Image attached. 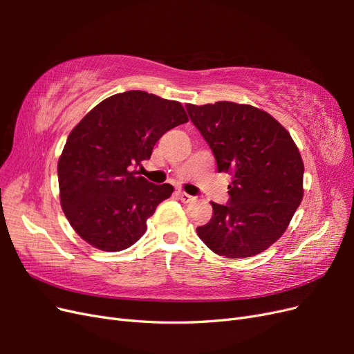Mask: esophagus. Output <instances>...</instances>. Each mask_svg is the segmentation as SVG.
Listing matches in <instances>:
<instances>
[{"label":"esophagus","instance_id":"34e87169","mask_svg":"<svg viewBox=\"0 0 354 354\" xmlns=\"http://www.w3.org/2000/svg\"><path fill=\"white\" fill-rule=\"evenodd\" d=\"M177 195H178V198L183 201L185 203H190V202H194L196 198L195 196H192V195H189V194H186V192H181V190H178L177 192Z\"/></svg>","mask_w":354,"mask_h":354}]
</instances>
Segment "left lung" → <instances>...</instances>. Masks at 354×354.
Segmentation results:
<instances>
[{
    "label": "left lung",
    "mask_w": 354,
    "mask_h": 354,
    "mask_svg": "<svg viewBox=\"0 0 354 354\" xmlns=\"http://www.w3.org/2000/svg\"><path fill=\"white\" fill-rule=\"evenodd\" d=\"M190 121L229 173V202L196 229L208 248L227 259L266 251L285 233L303 199L304 164L291 134L251 104H186Z\"/></svg>",
    "instance_id": "1"
}]
</instances>
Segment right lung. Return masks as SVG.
I'll list each match as a JSON object with an SVG mask.
<instances>
[{
	"mask_svg": "<svg viewBox=\"0 0 354 354\" xmlns=\"http://www.w3.org/2000/svg\"><path fill=\"white\" fill-rule=\"evenodd\" d=\"M187 121L181 103L131 90L104 99L73 128L59 158V190L63 212L85 242L116 252L143 236L174 187L151 183L136 167Z\"/></svg>",
	"mask_w": 354,
	"mask_h": 354,
	"instance_id": "1",
	"label": "right lung"
}]
</instances>
